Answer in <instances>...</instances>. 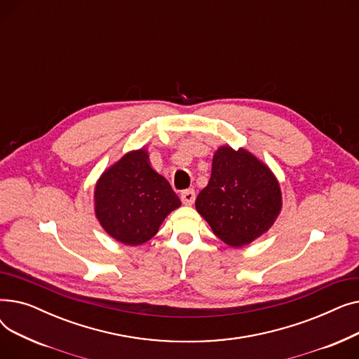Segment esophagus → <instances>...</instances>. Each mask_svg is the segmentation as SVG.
<instances>
[{
  "label": "esophagus",
  "instance_id": "34e87169",
  "mask_svg": "<svg viewBox=\"0 0 359 359\" xmlns=\"http://www.w3.org/2000/svg\"><path fill=\"white\" fill-rule=\"evenodd\" d=\"M180 198H182V202L186 203V205H192L195 202V198H196V194L194 189H184L182 194H180Z\"/></svg>",
  "mask_w": 359,
  "mask_h": 359
}]
</instances>
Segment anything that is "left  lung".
<instances>
[{
    "instance_id": "obj_1",
    "label": "left lung",
    "mask_w": 359,
    "mask_h": 359,
    "mask_svg": "<svg viewBox=\"0 0 359 359\" xmlns=\"http://www.w3.org/2000/svg\"><path fill=\"white\" fill-rule=\"evenodd\" d=\"M195 205L219 240L238 248L271 229L280 211V189L271 170L249 151L221 147Z\"/></svg>"
}]
</instances>
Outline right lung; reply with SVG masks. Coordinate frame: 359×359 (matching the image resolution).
Instances as JSON below:
<instances>
[{"label":"right lung","instance_id":"obj_1","mask_svg":"<svg viewBox=\"0 0 359 359\" xmlns=\"http://www.w3.org/2000/svg\"><path fill=\"white\" fill-rule=\"evenodd\" d=\"M96 215L113 238L138 246L154 237L180 199L148 164L144 149L132 151L102 175L94 192Z\"/></svg>","mask_w":359,"mask_h":359}]
</instances>
